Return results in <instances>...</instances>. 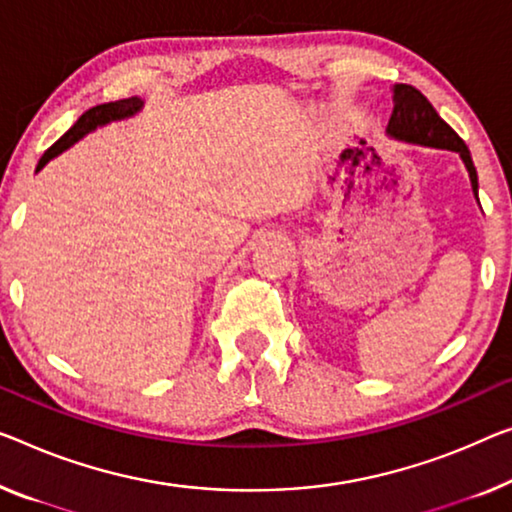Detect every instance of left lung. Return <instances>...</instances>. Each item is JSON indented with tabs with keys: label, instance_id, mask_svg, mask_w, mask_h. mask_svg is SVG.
I'll return each instance as SVG.
<instances>
[{
	"label": "left lung",
	"instance_id": "8db88e82",
	"mask_svg": "<svg viewBox=\"0 0 512 512\" xmlns=\"http://www.w3.org/2000/svg\"><path fill=\"white\" fill-rule=\"evenodd\" d=\"M393 114L388 119L386 135L393 140L409 142V144H421V147L432 149H448L460 154L464 167H467L471 190L478 200V174L474 167V160L467 149V144L460 135H457L444 119L439 117L437 110L432 108V103L414 89L411 85H395L393 87ZM480 204V202H478Z\"/></svg>",
	"mask_w": 512,
	"mask_h": 512
}]
</instances>
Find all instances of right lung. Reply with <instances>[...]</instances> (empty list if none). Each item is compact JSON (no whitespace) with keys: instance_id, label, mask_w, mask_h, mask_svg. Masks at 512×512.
Returning a JSON list of instances; mask_svg holds the SVG:
<instances>
[{"instance_id":"obj_1","label":"right lung","mask_w":512,"mask_h":512,"mask_svg":"<svg viewBox=\"0 0 512 512\" xmlns=\"http://www.w3.org/2000/svg\"><path fill=\"white\" fill-rule=\"evenodd\" d=\"M142 101H137V98H126V101H114V103H103V105H96V108H89L82 117L75 121V124L68 128V131L59 137V140L52 144V147L45 151L43 158L38 160L36 165V172H41L45 165L50 163L52 158L59 156L61 151L71 149L75 142H80L82 137L89 135L91 131H96V128L101 126H108L110 121H121V119H128L133 117L142 110Z\"/></svg>"}]
</instances>
